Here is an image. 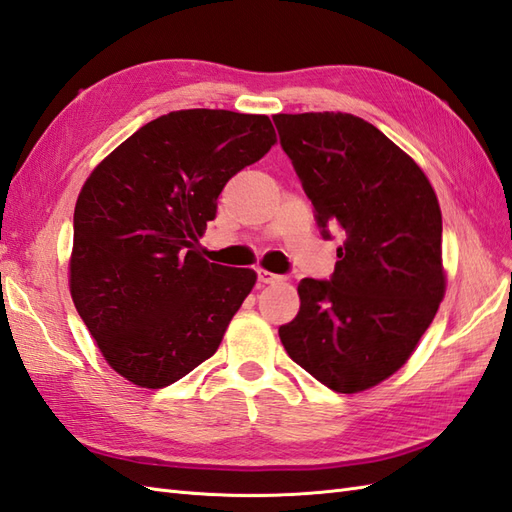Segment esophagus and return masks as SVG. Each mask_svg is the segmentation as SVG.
Segmentation results:
<instances>
[{
	"label": "esophagus",
	"mask_w": 512,
	"mask_h": 512,
	"mask_svg": "<svg viewBox=\"0 0 512 512\" xmlns=\"http://www.w3.org/2000/svg\"><path fill=\"white\" fill-rule=\"evenodd\" d=\"M256 278L260 284H273V282H280L282 276H278V273H271V271H265V269H256Z\"/></svg>",
	"instance_id": "esophagus-1"
}]
</instances>
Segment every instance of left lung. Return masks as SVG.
I'll list each match as a JSON object with an SVG mask.
<instances>
[{"mask_svg":"<svg viewBox=\"0 0 512 512\" xmlns=\"http://www.w3.org/2000/svg\"><path fill=\"white\" fill-rule=\"evenodd\" d=\"M326 241L341 234L330 280L304 278L280 326L286 354L336 393L400 369L445 293L441 208L400 147L347 112L273 117Z\"/></svg>","mask_w":512,"mask_h":512,"instance_id":"obj_1","label":"left lung"}]
</instances>
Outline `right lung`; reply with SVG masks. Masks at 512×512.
I'll use <instances>...</instances> for the list:
<instances>
[{"mask_svg": "<svg viewBox=\"0 0 512 512\" xmlns=\"http://www.w3.org/2000/svg\"><path fill=\"white\" fill-rule=\"evenodd\" d=\"M276 143L265 115L173 110L97 165L73 213L71 297L99 352L145 389L217 352L256 273L195 252L217 197Z\"/></svg>", "mask_w": 512, "mask_h": 512, "instance_id": "obj_1", "label": "right lung"}]
</instances>
